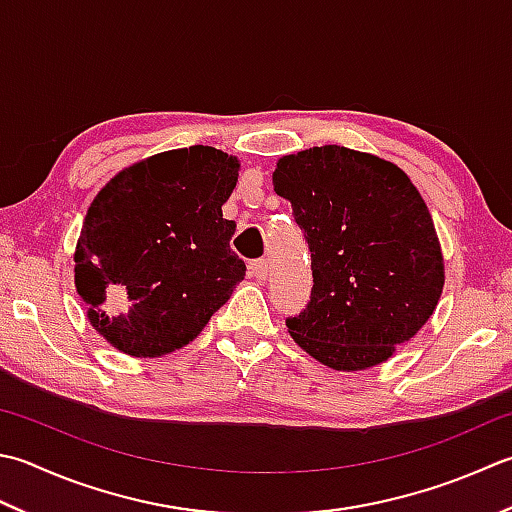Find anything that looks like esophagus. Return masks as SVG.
<instances>
[{"mask_svg": "<svg viewBox=\"0 0 512 512\" xmlns=\"http://www.w3.org/2000/svg\"><path fill=\"white\" fill-rule=\"evenodd\" d=\"M268 262L266 259H255V262L248 264V270H250V277L259 279V282H264V279L268 277Z\"/></svg>", "mask_w": 512, "mask_h": 512, "instance_id": "34e87169", "label": "esophagus"}]
</instances>
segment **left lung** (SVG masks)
Masks as SVG:
<instances>
[{"label": "left lung", "instance_id": "1", "mask_svg": "<svg viewBox=\"0 0 512 512\" xmlns=\"http://www.w3.org/2000/svg\"><path fill=\"white\" fill-rule=\"evenodd\" d=\"M273 186L310 248L313 290L290 337L335 370H364L417 335L442 297L433 217L402 168L344 146L277 162Z\"/></svg>", "mask_w": 512, "mask_h": 512}]
</instances>
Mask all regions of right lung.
<instances>
[{"instance_id": "1", "label": "right lung", "mask_w": 512, "mask_h": 512, "mask_svg": "<svg viewBox=\"0 0 512 512\" xmlns=\"http://www.w3.org/2000/svg\"><path fill=\"white\" fill-rule=\"evenodd\" d=\"M237 157L190 146L124 168L90 204L75 248V286L108 344L162 357L193 342L246 275L222 206Z\"/></svg>"}]
</instances>
